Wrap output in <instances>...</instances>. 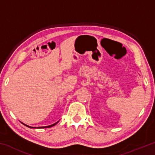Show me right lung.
I'll return each instance as SVG.
<instances>
[{"label": "right lung", "instance_id": "add662e5", "mask_svg": "<svg viewBox=\"0 0 155 155\" xmlns=\"http://www.w3.org/2000/svg\"><path fill=\"white\" fill-rule=\"evenodd\" d=\"M57 122H56V123H54V124H52V125H50V126H47V127H38V128H36V127H29V126H28V125H26L25 124H24V123H22L24 125H25V126H27V127H28V128H50V127H53V126H54L56 124H57Z\"/></svg>", "mask_w": 155, "mask_h": 155}]
</instances>
